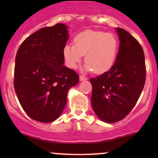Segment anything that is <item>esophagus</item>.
<instances>
[{
  "label": "esophagus",
  "instance_id": "34e87169",
  "mask_svg": "<svg viewBox=\"0 0 158 158\" xmlns=\"http://www.w3.org/2000/svg\"><path fill=\"white\" fill-rule=\"evenodd\" d=\"M88 80V78L84 77L82 76H79V81H86Z\"/></svg>",
  "mask_w": 158,
  "mask_h": 158
}]
</instances>
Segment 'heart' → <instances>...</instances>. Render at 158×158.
<instances>
[{
	"mask_svg": "<svg viewBox=\"0 0 158 158\" xmlns=\"http://www.w3.org/2000/svg\"><path fill=\"white\" fill-rule=\"evenodd\" d=\"M74 45L66 44L63 49L65 63L75 69L85 55L86 63L82 70L102 74L112 67L118 51V40L114 35L102 31L87 30L78 33Z\"/></svg>",
	"mask_w": 158,
	"mask_h": 158,
	"instance_id": "obj_1",
	"label": "heart"
}]
</instances>
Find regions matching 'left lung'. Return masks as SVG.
<instances>
[{
  "label": "left lung",
  "instance_id": "obj_1",
  "mask_svg": "<svg viewBox=\"0 0 158 158\" xmlns=\"http://www.w3.org/2000/svg\"><path fill=\"white\" fill-rule=\"evenodd\" d=\"M119 49L108 72L92 78L91 104L98 118L114 123L130 113L145 83V61L142 47L126 30L115 28Z\"/></svg>",
  "mask_w": 158,
  "mask_h": 158
}]
</instances>
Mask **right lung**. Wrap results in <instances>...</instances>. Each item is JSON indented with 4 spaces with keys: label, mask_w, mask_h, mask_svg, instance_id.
Here are the masks:
<instances>
[{
    "label": "right lung",
    "mask_w": 158,
    "mask_h": 158,
    "mask_svg": "<svg viewBox=\"0 0 158 158\" xmlns=\"http://www.w3.org/2000/svg\"><path fill=\"white\" fill-rule=\"evenodd\" d=\"M68 28L63 23L41 28L22 43L16 55L15 92L25 112L37 122L58 118L68 91L79 82V75L63 66Z\"/></svg>",
    "instance_id": "1"
}]
</instances>
